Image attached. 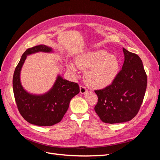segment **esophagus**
I'll return each mask as SVG.
<instances>
[{
	"label": "esophagus",
	"instance_id": "34e87169",
	"mask_svg": "<svg viewBox=\"0 0 160 160\" xmlns=\"http://www.w3.org/2000/svg\"><path fill=\"white\" fill-rule=\"evenodd\" d=\"M79 88H80V93L81 94H85L87 93V92H88V89H87L84 86L80 85Z\"/></svg>",
	"mask_w": 160,
	"mask_h": 160
}]
</instances>
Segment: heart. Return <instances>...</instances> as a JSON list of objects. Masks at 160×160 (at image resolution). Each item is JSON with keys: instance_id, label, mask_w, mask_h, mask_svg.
Returning <instances> with one entry per match:
<instances>
[{"instance_id": "b5f03b06", "label": "heart", "mask_w": 160, "mask_h": 160, "mask_svg": "<svg viewBox=\"0 0 160 160\" xmlns=\"http://www.w3.org/2000/svg\"><path fill=\"white\" fill-rule=\"evenodd\" d=\"M77 67L85 71L86 83L92 88L101 89L110 85L119 71V61L115 55L104 50L87 52L77 58ZM68 68L77 72L74 63L70 62Z\"/></svg>"}]
</instances>
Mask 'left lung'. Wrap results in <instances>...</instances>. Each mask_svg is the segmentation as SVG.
I'll return each mask as SVG.
<instances>
[{"label": "left lung", "mask_w": 160, "mask_h": 160, "mask_svg": "<svg viewBox=\"0 0 160 160\" xmlns=\"http://www.w3.org/2000/svg\"><path fill=\"white\" fill-rule=\"evenodd\" d=\"M122 69L110 85L95 90L98 97L95 111L107 123L129 122L137 115L147 88V75L142 61L135 53L123 48Z\"/></svg>", "instance_id": "left-lung-1"}]
</instances>
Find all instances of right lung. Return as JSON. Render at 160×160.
<instances>
[{
  "label": "right lung",
  "instance_id": "right-lung-1",
  "mask_svg": "<svg viewBox=\"0 0 160 160\" xmlns=\"http://www.w3.org/2000/svg\"><path fill=\"white\" fill-rule=\"evenodd\" d=\"M38 52H52V48L40 45L23 53L14 72L13 92L18 109L27 122L38 126H51L60 122L74 96L79 93V85L58 75L52 88L42 95L31 94L21 85L20 74L27 55Z\"/></svg>",
  "mask_w": 160,
  "mask_h": 160
}]
</instances>
